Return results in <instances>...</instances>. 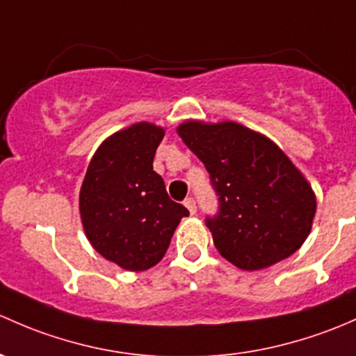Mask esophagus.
I'll list each match as a JSON object with an SVG mask.
<instances>
[{
  "label": "esophagus",
  "instance_id": "esophagus-1",
  "mask_svg": "<svg viewBox=\"0 0 356 356\" xmlns=\"http://www.w3.org/2000/svg\"><path fill=\"white\" fill-rule=\"evenodd\" d=\"M185 207L188 209L190 214H195V212H197V204H195V200L192 199V197H188V199H185Z\"/></svg>",
  "mask_w": 356,
  "mask_h": 356
}]
</instances>
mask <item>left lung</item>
<instances>
[{
    "mask_svg": "<svg viewBox=\"0 0 356 356\" xmlns=\"http://www.w3.org/2000/svg\"><path fill=\"white\" fill-rule=\"evenodd\" d=\"M178 135L211 175L219 212L205 219L216 248L243 270L295 254L312 229L315 193L266 135L234 122H185Z\"/></svg>",
    "mask_w": 356,
    "mask_h": 356,
    "instance_id": "obj_1",
    "label": "left lung"
}]
</instances>
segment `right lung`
Segmentation results:
<instances>
[{
	"label": "right lung",
	"mask_w": 356,
	"mask_h": 356,
	"mask_svg": "<svg viewBox=\"0 0 356 356\" xmlns=\"http://www.w3.org/2000/svg\"><path fill=\"white\" fill-rule=\"evenodd\" d=\"M164 128L140 122L106 138L90 159L80 188L87 240L104 259L127 270H145L166 254L188 216L168 197L152 161Z\"/></svg>",
	"instance_id": "add662e5"
}]
</instances>
